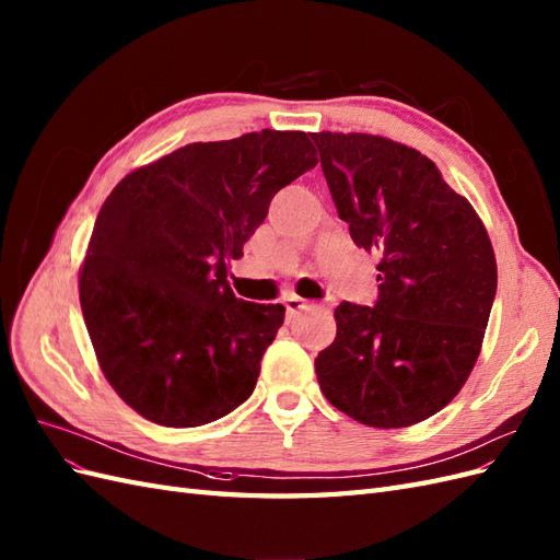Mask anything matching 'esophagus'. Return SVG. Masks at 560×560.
Here are the masks:
<instances>
[{"label":"esophagus","instance_id":"34e87169","mask_svg":"<svg viewBox=\"0 0 560 560\" xmlns=\"http://www.w3.org/2000/svg\"><path fill=\"white\" fill-rule=\"evenodd\" d=\"M284 308H287V313H299V311H306V308H311V304L308 301H304V299H299V296H287L284 299Z\"/></svg>","mask_w":560,"mask_h":560}]
</instances>
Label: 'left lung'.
<instances>
[{
    "mask_svg": "<svg viewBox=\"0 0 560 560\" xmlns=\"http://www.w3.org/2000/svg\"><path fill=\"white\" fill-rule=\"evenodd\" d=\"M311 139L353 243L382 256L374 306H337L317 382L360 424L412 427L457 396L478 360L497 292L488 231L419 150L372 133Z\"/></svg>",
    "mask_w": 560,
    "mask_h": 560,
    "instance_id": "obj_1",
    "label": "left lung"
}]
</instances>
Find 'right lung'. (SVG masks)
Masks as SVG:
<instances>
[{"label": "right lung", "mask_w": 560, "mask_h": 560, "mask_svg": "<svg viewBox=\"0 0 560 560\" xmlns=\"http://www.w3.org/2000/svg\"><path fill=\"white\" fill-rule=\"evenodd\" d=\"M315 164L304 131L261 129L178 148L103 202L80 304L105 380L141 417L202 427L252 396L284 306L237 299L229 259Z\"/></svg>", "instance_id": "right-lung-1"}]
</instances>
